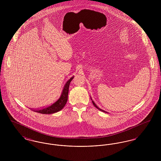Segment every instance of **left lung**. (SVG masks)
<instances>
[{
    "mask_svg": "<svg viewBox=\"0 0 161 161\" xmlns=\"http://www.w3.org/2000/svg\"><path fill=\"white\" fill-rule=\"evenodd\" d=\"M92 103H93V106H95V107H97V108H98V110H101V111H102V112H106V111H104V110H102V109H101V108H99V107H98V106H97V105H96V104H95V103H94V102H93V101H92Z\"/></svg>",
    "mask_w": 161,
    "mask_h": 161,
    "instance_id": "obj_1",
    "label": "left lung"
}]
</instances>
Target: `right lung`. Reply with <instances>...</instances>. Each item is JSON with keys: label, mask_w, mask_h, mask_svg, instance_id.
I'll return each instance as SVG.
<instances>
[{"label": "right lung", "mask_w": 161, "mask_h": 161, "mask_svg": "<svg viewBox=\"0 0 161 161\" xmlns=\"http://www.w3.org/2000/svg\"><path fill=\"white\" fill-rule=\"evenodd\" d=\"M74 77H71L66 83L63 88V92L61 93V96L56 101L47 106L40 107L38 108H32V110L42 114H51L61 110L67 103L69 92V84L70 81L74 78Z\"/></svg>", "instance_id": "add662e5"}]
</instances>
